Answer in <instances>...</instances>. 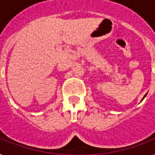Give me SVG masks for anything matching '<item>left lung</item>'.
Masks as SVG:
<instances>
[{
	"label": "left lung",
	"instance_id": "1",
	"mask_svg": "<svg viewBox=\"0 0 155 155\" xmlns=\"http://www.w3.org/2000/svg\"><path fill=\"white\" fill-rule=\"evenodd\" d=\"M146 96H147V94L145 95V97H146ZM145 97H143V99H144V98H145ZM143 99H142V100H143Z\"/></svg>",
	"mask_w": 155,
	"mask_h": 155
}]
</instances>
